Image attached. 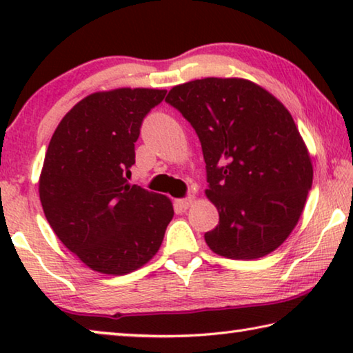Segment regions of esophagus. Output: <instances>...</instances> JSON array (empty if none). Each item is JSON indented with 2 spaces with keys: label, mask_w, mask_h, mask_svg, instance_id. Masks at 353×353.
Listing matches in <instances>:
<instances>
[{
  "label": "esophagus",
  "mask_w": 353,
  "mask_h": 353,
  "mask_svg": "<svg viewBox=\"0 0 353 353\" xmlns=\"http://www.w3.org/2000/svg\"><path fill=\"white\" fill-rule=\"evenodd\" d=\"M194 201H196V196H194V194H190V196H187V198L179 199L177 204H179V207L183 208V210H187V208H188L191 204H193Z\"/></svg>",
  "instance_id": "obj_1"
}]
</instances>
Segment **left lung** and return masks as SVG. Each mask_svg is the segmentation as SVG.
I'll use <instances>...</instances> for the list:
<instances>
[{"label":"left lung","mask_w":353,"mask_h":353,"mask_svg":"<svg viewBox=\"0 0 353 353\" xmlns=\"http://www.w3.org/2000/svg\"><path fill=\"white\" fill-rule=\"evenodd\" d=\"M166 103L199 137L207 198L219 224L207 232L214 254L254 260L294 229L313 183L308 149L286 107L240 77H205L172 87Z\"/></svg>","instance_id":"1"}]
</instances>
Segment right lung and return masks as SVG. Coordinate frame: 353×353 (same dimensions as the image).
I'll return each mask as SVG.
<instances>
[{
	"label": "right lung",
	"mask_w": 353,
	"mask_h": 353,
	"mask_svg": "<svg viewBox=\"0 0 353 353\" xmlns=\"http://www.w3.org/2000/svg\"><path fill=\"white\" fill-rule=\"evenodd\" d=\"M165 94L92 93L52 134L39 182L41 207L63 246L93 271L123 276L146 265L174 214L166 196L128 182L143 118Z\"/></svg>",
	"instance_id": "right-lung-1"
}]
</instances>
